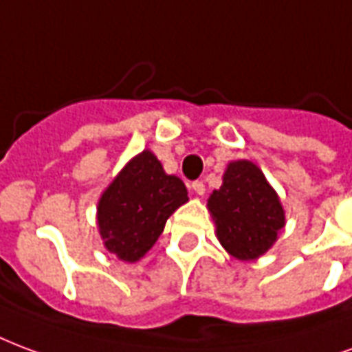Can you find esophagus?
<instances>
[{"instance_id": "esophagus-1", "label": "esophagus", "mask_w": 352, "mask_h": 352, "mask_svg": "<svg viewBox=\"0 0 352 352\" xmlns=\"http://www.w3.org/2000/svg\"><path fill=\"white\" fill-rule=\"evenodd\" d=\"M191 189H193V193L199 195V197H202V195H204V191H206V187H204V184H202V182H193V184H191Z\"/></svg>"}]
</instances>
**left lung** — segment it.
Here are the masks:
<instances>
[{"instance_id": "1", "label": "left lung", "mask_w": 352, "mask_h": 352, "mask_svg": "<svg viewBox=\"0 0 352 352\" xmlns=\"http://www.w3.org/2000/svg\"><path fill=\"white\" fill-rule=\"evenodd\" d=\"M208 212L225 251L238 261H255L285 227V210L276 189L253 161H230L223 184L208 199Z\"/></svg>"}]
</instances>
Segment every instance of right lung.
I'll use <instances>...</instances> for the list:
<instances>
[{
  "label": "right lung",
  "mask_w": 352,
  "mask_h": 352,
  "mask_svg": "<svg viewBox=\"0 0 352 352\" xmlns=\"http://www.w3.org/2000/svg\"><path fill=\"white\" fill-rule=\"evenodd\" d=\"M187 201L184 182L166 174L153 151H140L97 202L102 245L123 263H137L157 242L166 219Z\"/></svg>",
  "instance_id": "add662e5"
}]
</instances>
